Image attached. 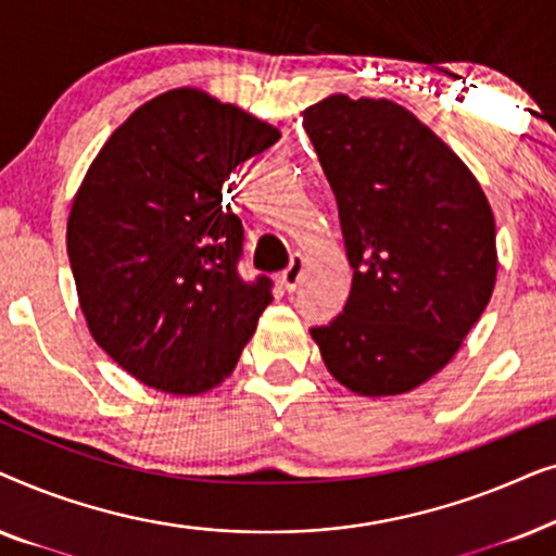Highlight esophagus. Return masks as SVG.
Here are the masks:
<instances>
[{"label": "esophagus", "mask_w": 556, "mask_h": 556, "mask_svg": "<svg viewBox=\"0 0 556 556\" xmlns=\"http://www.w3.org/2000/svg\"><path fill=\"white\" fill-rule=\"evenodd\" d=\"M303 270H306V257H303L301 253H295L291 257V265L280 273V283H283L286 291H295V286H299L303 278Z\"/></svg>", "instance_id": "1"}]
</instances>
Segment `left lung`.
I'll return each instance as SVG.
<instances>
[{"label": "left lung", "instance_id": "obj_1", "mask_svg": "<svg viewBox=\"0 0 556 556\" xmlns=\"http://www.w3.org/2000/svg\"><path fill=\"white\" fill-rule=\"evenodd\" d=\"M303 128L354 268L344 314L311 337L346 390H415L489 306L498 270L491 204L460 156L387 98L333 93L303 111Z\"/></svg>", "mask_w": 556, "mask_h": 556}]
</instances>
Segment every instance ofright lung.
<instances>
[{"label":"right lung","mask_w":556,"mask_h":556,"mask_svg":"<svg viewBox=\"0 0 556 556\" xmlns=\"http://www.w3.org/2000/svg\"><path fill=\"white\" fill-rule=\"evenodd\" d=\"M280 139L200 88L139 105L88 166L67 217V257L96 344L139 382L202 394L232 375L270 280L238 273L242 225L223 185Z\"/></svg>","instance_id":"right-lung-1"}]
</instances>
